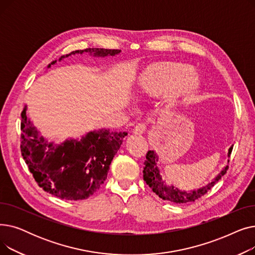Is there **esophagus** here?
Returning a JSON list of instances; mask_svg holds the SVG:
<instances>
[{
    "label": "esophagus",
    "mask_w": 255,
    "mask_h": 255,
    "mask_svg": "<svg viewBox=\"0 0 255 255\" xmlns=\"http://www.w3.org/2000/svg\"><path fill=\"white\" fill-rule=\"evenodd\" d=\"M145 131V125L144 124H137L134 129H133V134L135 135H141Z\"/></svg>",
    "instance_id": "34e87169"
}]
</instances>
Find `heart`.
Masks as SVG:
<instances>
[{"label": "heart", "mask_w": 255, "mask_h": 255, "mask_svg": "<svg viewBox=\"0 0 255 255\" xmlns=\"http://www.w3.org/2000/svg\"><path fill=\"white\" fill-rule=\"evenodd\" d=\"M190 66L178 63H161L149 67L139 78V89L151 96L168 92V106L175 105L180 98L189 96L196 89Z\"/></svg>", "instance_id": "obj_1"}]
</instances>
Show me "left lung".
Listing matches in <instances>:
<instances>
[{
    "label": "left lung",
    "mask_w": 255,
    "mask_h": 255,
    "mask_svg": "<svg viewBox=\"0 0 255 255\" xmlns=\"http://www.w3.org/2000/svg\"><path fill=\"white\" fill-rule=\"evenodd\" d=\"M232 151H233V146H231L229 150V156L231 155ZM157 161H158V156L154 151H149L146 153L144 166L142 170L143 180L146 183V185H149V187L153 190V192L156 193L160 198L167 200V202H170V203H175V204H187V203L195 202L196 199L200 198L209 190H211L212 187L221 179V177L225 175L226 170L229 169V166L226 165L223 168V170H221L219 175L213 180V182H211L210 184H208L207 186L203 187V188H200L198 190L186 192V191H181L178 188H175L172 185L170 186L165 185L161 176H160V171L157 166Z\"/></svg>",
    "instance_id": "8db88e82"
}]
</instances>
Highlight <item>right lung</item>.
<instances>
[{
	"label": "right lung",
	"instance_id": "add662e5",
	"mask_svg": "<svg viewBox=\"0 0 255 255\" xmlns=\"http://www.w3.org/2000/svg\"><path fill=\"white\" fill-rule=\"evenodd\" d=\"M120 49L86 48L62 56L60 61L75 53L90 52L94 57L115 56ZM57 62L52 61L51 64ZM50 67V64L48 65ZM21 155L39 187L59 198L77 200L93 195L104 183L110 165L126 132L100 129L87 133L80 140L62 144L47 142L26 118L25 107L20 123Z\"/></svg>",
	"mask_w": 255,
	"mask_h": 255
}]
</instances>
